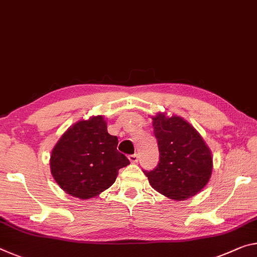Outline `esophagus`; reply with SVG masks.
I'll return each mask as SVG.
<instances>
[{
  "label": "esophagus",
  "mask_w": 257,
  "mask_h": 257,
  "mask_svg": "<svg viewBox=\"0 0 257 257\" xmlns=\"http://www.w3.org/2000/svg\"><path fill=\"white\" fill-rule=\"evenodd\" d=\"M128 159H129V161L132 162V164H137V162H138V156H137V154H132V156L128 157Z\"/></svg>",
  "instance_id": "1"
}]
</instances>
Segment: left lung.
Returning <instances> with one entry per match:
<instances>
[{"label":"left lung","mask_w":257,"mask_h":257,"mask_svg":"<svg viewBox=\"0 0 257 257\" xmlns=\"http://www.w3.org/2000/svg\"><path fill=\"white\" fill-rule=\"evenodd\" d=\"M152 117L158 141L159 164L144 172L150 185L175 201H182L207 185L213 172V156L198 130L178 115L159 112Z\"/></svg>","instance_id":"obj_1"}]
</instances>
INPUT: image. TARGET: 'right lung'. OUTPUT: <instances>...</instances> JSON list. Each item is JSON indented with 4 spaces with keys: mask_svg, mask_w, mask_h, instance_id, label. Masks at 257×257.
<instances>
[{
    "mask_svg": "<svg viewBox=\"0 0 257 257\" xmlns=\"http://www.w3.org/2000/svg\"><path fill=\"white\" fill-rule=\"evenodd\" d=\"M116 146L117 137L107 133L103 115L77 121L51 151L52 177L72 197H96L115 182L120 168L130 164Z\"/></svg>",
    "mask_w": 257,
    "mask_h": 257,
    "instance_id": "add662e5",
    "label": "right lung"
}]
</instances>
